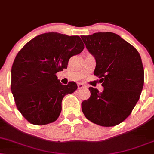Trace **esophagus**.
Here are the masks:
<instances>
[{
    "label": "esophagus",
    "instance_id": "esophagus-1",
    "mask_svg": "<svg viewBox=\"0 0 154 154\" xmlns=\"http://www.w3.org/2000/svg\"><path fill=\"white\" fill-rule=\"evenodd\" d=\"M77 87H78V89H81L82 88H85V87H86V86H85V85H84L83 84L79 83L78 85H77Z\"/></svg>",
    "mask_w": 154,
    "mask_h": 154
}]
</instances>
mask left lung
Masks as SVG:
<instances>
[{
	"mask_svg": "<svg viewBox=\"0 0 154 154\" xmlns=\"http://www.w3.org/2000/svg\"><path fill=\"white\" fill-rule=\"evenodd\" d=\"M96 60L94 75L104 91L89 88L91 96L82 102L87 119L102 126H114L129 116L139 100L144 82L141 56L133 45L110 32L82 35Z\"/></svg>",
	"mask_w": 154,
	"mask_h": 154,
	"instance_id": "1",
	"label": "left lung"
}]
</instances>
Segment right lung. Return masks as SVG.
<instances>
[{
  "label": "right lung",
  "mask_w": 154,
  "mask_h": 154,
  "mask_svg": "<svg viewBox=\"0 0 154 154\" xmlns=\"http://www.w3.org/2000/svg\"><path fill=\"white\" fill-rule=\"evenodd\" d=\"M85 45L77 35L47 32L35 37L21 49L11 69V91L17 109L35 125L57 119L62 101L77 89L75 82L62 85L56 73L67 67L69 58Z\"/></svg>",
  "instance_id": "1"
}]
</instances>
